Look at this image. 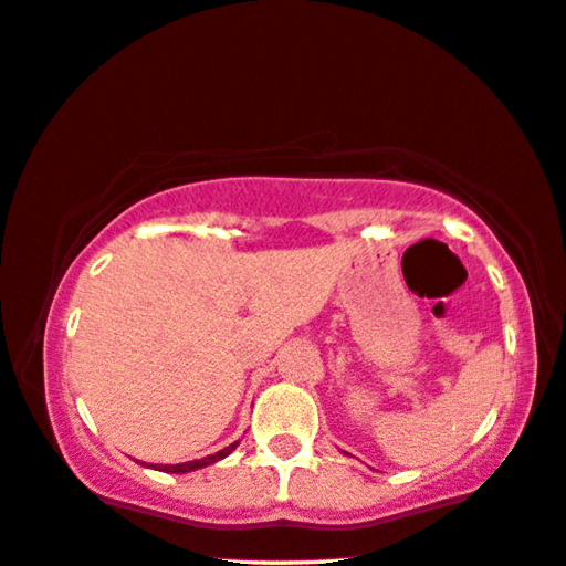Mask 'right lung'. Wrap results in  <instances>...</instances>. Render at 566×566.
<instances>
[{
  "label": "right lung",
  "mask_w": 566,
  "mask_h": 566,
  "mask_svg": "<svg viewBox=\"0 0 566 566\" xmlns=\"http://www.w3.org/2000/svg\"><path fill=\"white\" fill-rule=\"evenodd\" d=\"M235 444H239V442H233V444H229V447H226V450H221V452L208 454V458H200V460H192V462H180V465H151V468H155V470H163V472H190V470L206 468V465H210V462L223 460L226 454H231V452L235 450Z\"/></svg>",
  "instance_id": "right-lung-1"
}]
</instances>
